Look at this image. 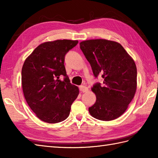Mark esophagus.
Segmentation results:
<instances>
[{
  "mask_svg": "<svg viewBox=\"0 0 158 158\" xmlns=\"http://www.w3.org/2000/svg\"><path fill=\"white\" fill-rule=\"evenodd\" d=\"M79 90L82 92H86L88 90V88L84 85H80L79 86Z\"/></svg>",
  "mask_w": 158,
  "mask_h": 158,
  "instance_id": "esophagus-1",
  "label": "esophagus"
}]
</instances>
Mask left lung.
Returning <instances> with one entry per match:
<instances>
[{
  "instance_id": "left-lung-1",
  "label": "left lung",
  "mask_w": 158,
  "mask_h": 158,
  "mask_svg": "<svg viewBox=\"0 0 158 158\" xmlns=\"http://www.w3.org/2000/svg\"><path fill=\"white\" fill-rule=\"evenodd\" d=\"M94 75H102V84L92 88L96 96L89 108L93 117L102 121L118 118L126 111L136 90L135 62L119 43L106 39H91L80 43Z\"/></svg>"
}]
</instances>
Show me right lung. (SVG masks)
<instances>
[{
    "instance_id": "obj_1",
    "label": "right lung",
    "mask_w": 158,
    "mask_h": 158,
    "mask_svg": "<svg viewBox=\"0 0 158 158\" xmlns=\"http://www.w3.org/2000/svg\"><path fill=\"white\" fill-rule=\"evenodd\" d=\"M78 41L56 40L39 45L26 59L22 69L23 95L30 108L43 122L55 123L69 117L79 95L70 83L64 62L66 53ZM64 76L63 81L59 80Z\"/></svg>"
}]
</instances>
